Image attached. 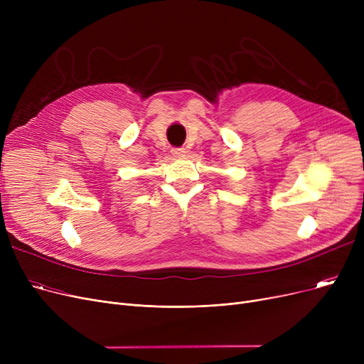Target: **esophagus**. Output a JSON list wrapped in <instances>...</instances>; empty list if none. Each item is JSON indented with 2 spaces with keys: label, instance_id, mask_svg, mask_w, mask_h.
<instances>
[{
  "label": "esophagus",
  "instance_id": "34e87169",
  "mask_svg": "<svg viewBox=\"0 0 364 364\" xmlns=\"http://www.w3.org/2000/svg\"><path fill=\"white\" fill-rule=\"evenodd\" d=\"M172 155L174 156H184V153H186V149L184 147H172Z\"/></svg>",
  "mask_w": 364,
  "mask_h": 364
}]
</instances>
